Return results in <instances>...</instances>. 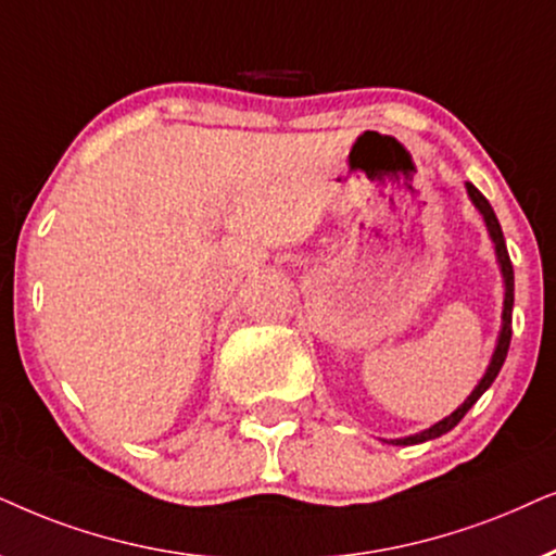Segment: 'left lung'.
Masks as SVG:
<instances>
[{
	"mask_svg": "<svg viewBox=\"0 0 556 556\" xmlns=\"http://www.w3.org/2000/svg\"><path fill=\"white\" fill-rule=\"evenodd\" d=\"M465 188H468V195L476 208L480 211V216H483L485 226H488V233H491V239L495 243V256H498V266H501V274H503V285H506V294H503V325H501V336H498V343H495V351H493V358H491V366L485 368V376L480 379V383L476 389H472V394L465 399V402L457 406V409L445 417L438 425H432L425 432L419 434H412V438H402V440H394V445H417V442H427V440H434L440 438V434H445L453 429L457 421H460L465 414L472 404L478 402L480 396L485 394V389L491 387L495 381V376H498L503 361H506V353H508V345H510V313H514V266H510V258H508V251H506V241H503V231H501V224L498 218H495V213L491 208V203L485 201V195L480 192L476 185L472 182H465Z\"/></svg>",
	"mask_w": 556,
	"mask_h": 556,
	"instance_id": "8db88e82",
	"label": "left lung"
}]
</instances>
